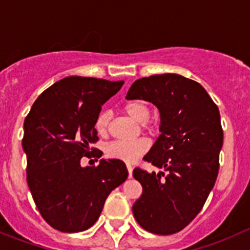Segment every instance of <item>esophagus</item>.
<instances>
[{"mask_svg":"<svg viewBox=\"0 0 250 250\" xmlns=\"http://www.w3.org/2000/svg\"><path fill=\"white\" fill-rule=\"evenodd\" d=\"M132 169H133V167L131 166V165H127V171H128V177H132Z\"/></svg>","mask_w":250,"mask_h":250,"instance_id":"1","label":"esophagus"}]
</instances>
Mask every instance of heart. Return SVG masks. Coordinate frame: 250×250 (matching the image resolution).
Here are the masks:
<instances>
[{
  "mask_svg": "<svg viewBox=\"0 0 250 250\" xmlns=\"http://www.w3.org/2000/svg\"><path fill=\"white\" fill-rule=\"evenodd\" d=\"M124 112L128 117L138 123H146L150 115V108L142 100H132L124 106ZM110 114L108 112H101L95 122V128L100 136H106L109 131ZM149 148V142L144 138L133 141H117L107 146V155L112 159L132 164L142 156Z\"/></svg>",
  "mask_w": 250,
  "mask_h": 250,
  "instance_id": "obj_1",
  "label": "heart"
}]
</instances>
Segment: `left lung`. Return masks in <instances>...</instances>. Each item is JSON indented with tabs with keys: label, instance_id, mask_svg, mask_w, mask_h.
<instances>
[{
	"label": "left lung",
	"instance_id": "left-lung-1",
	"mask_svg": "<svg viewBox=\"0 0 250 250\" xmlns=\"http://www.w3.org/2000/svg\"><path fill=\"white\" fill-rule=\"evenodd\" d=\"M126 99L159 109L160 135L144 160L165 171L133 169L143 188L133 215L144 230L172 235L199 214L214 187L223 146L219 109L201 84L176 73L137 79Z\"/></svg>",
	"mask_w": 250,
	"mask_h": 250
}]
</instances>
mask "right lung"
<instances>
[{
  "label": "right lung",
  "instance_id": "1",
  "mask_svg": "<svg viewBox=\"0 0 250 250\" xmlns=\"http://www.w3.org/2000/svg\"><path fill=\"white\" fill-rule=\"evenodd\" d=\"M124 81L69 76L42 92L24 122L22 149L27 158V184L38 210L51 228L81 232L91 228L112 190L128 176L117 159L99 166L81 165L99 140L95 122ZM96 150V149H95Z\"/></svg>",
  "mask_w": 250,
  "mask_h": 250
}]
</instances>
